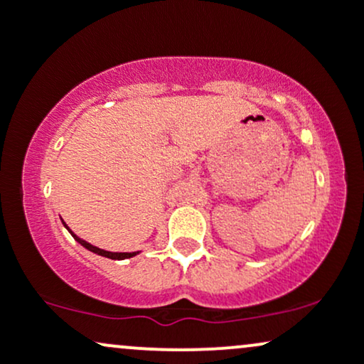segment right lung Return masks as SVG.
<instances>
[{
	"label": "right lung",
	"mask_w": 364,
	"mask_h": 364,
	"mask_svg": "<svg viewBox=\"0 0 364 364\" xmlns=\"http://www.w3.org/2000/svg\"><path fill=\"white\" fill-rule=\"evenodd\" d=\"M65 224V223H63ZM65 228L68 229L70 231V228L68 225L65 224ZM70 235H72L75 240L78 241V243H80L83 248H87L89 250V252H92V253H97V255H101V257H106V258H111V260H124V258H132V257H135V255H139V252H132V253H116V252H106V250H101V248H97V246H94V245H90V243H87L85 240H82V237H78L77 235H75L73 231H70Z\"/></svg>",
	"instance_id": "right-lung-1"
}]
</instances>
